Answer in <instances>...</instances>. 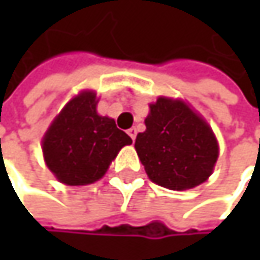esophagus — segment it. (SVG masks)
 Returning <instances> with one entry per match:
<instances>
[{"label": "esophagus", "mask_w": 260, "mask_h": 260, "mask_svg": "<svg viewBox=\"0 0 260 260\" xmlns=\"http://www.w3.org/2000/svg\"><path fill=\"white\" fill-rule=\"evenodd\" d=\"M128 135H129L131 138H132V141L135 140V137H137V129L135 128H131V129H128Z\"/></svg>", "instance_id": "1"}]
</instances>
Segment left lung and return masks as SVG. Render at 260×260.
I'll return each instance as SVG.
<instances>
[{
    "instance_id": "8db88e82",
    "label": "left lung",
    "mask_w": 260,
    "mask_h": 260,
    "mask_svg": "<svg viewBox=\"0 0 260 260\" xmlns=\"http://www.w3.org/2000/svg\"><path fill=\"white\" fill-rule=\"evenodd\" d=\"M146 131L135 138V150L149 179L183 191L206 181L218 158V143L205 119L183 101L158 98L150 104Z\"/></svg>"
}]
</instances>
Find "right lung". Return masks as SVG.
I'll return each instance as SVG.
<instances>
[{
  "label": "right lung",
  "instance_id": "1",
  "mask_svg": "<svg viewBox=\"0 0 260 260\" xmlns=\"http://www.w3.org/2000/svg\"><path fill=\"white\" fill-rule=\"evenodd\" d=\"M98 99L91 90L72 98L54 119L42 150L48 169L66 185H88L99 181L131 137L116 122L96 111Z\"/></svg>",
  "mask_w": 260,
  "mask_h": 260
}]
</instances>
